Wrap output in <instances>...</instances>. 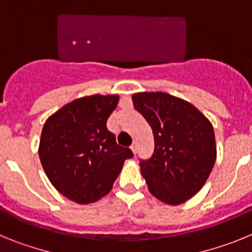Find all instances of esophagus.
<instances>
[{
	"label": "esophagus",
	"mask_w": 252,
	"mask_h": 252,
	"mask_svg": "<svg viewBox=\"0 0 252 252\" xmlns=\"http://www.w3.org/2000/svg\"><path fill=\"white\" fill-rule=\"evenodd\" d=\"M130 148H131V150H132L133 154L137 153V144H136V142H133V144L130 146Z\"/></svg>",
	"instance_id": "obj_1"
}]
</instances>
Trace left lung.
Segmentation results:
<instances>
[{
	"mask_svg": "<svg viewBox=\"0 0 252 252\" xmlns=\"http://www.w3.org/2000/svg\"><path fill=\"white\" fill-rule=\"evenodd\" d=\"M135 110L150 125L155 148L140 169L154 197L183 203L201 190L216 162L212 125L193 104L162 92L132 95Z\"/></svg>",
	"mask_w": 252,
	"mask_h": 252,
	"instance_id": "left-lung-1",
	"label": "left lung"
}]
</instances>
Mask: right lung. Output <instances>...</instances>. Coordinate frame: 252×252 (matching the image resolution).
<instances>
[{
	"label": "right lung",
	"mask_w": 252,
	"mask_h": 252,
	"mask_svg": "<svg viewBox=\"0 0 252 252\" xmlns=\"http://www.w3.org/2000/svg\"><path fill=\"white\" fill-rule=\"evenodd\" d=\"M119 95H88L62 107L46 120L39 157L58 192L79 204L93 203L110 193L124 161L133 157L117 145L107 119Z\"/></svg>",
	"instance_id": "1"
}]
</instances>
